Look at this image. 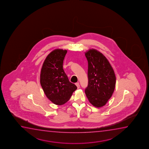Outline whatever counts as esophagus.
I'll return each mask as SVG.
<instances>
[{"label":"esophagus","mask_w":149,"mask_h":149,"mask_svg":"<svg viewBox=\"0 0 149 149\" xmlns=\"http://www.w3.org/2000/svg\"><path fill=\"white\" fill-rule=\"evenodd\" d=\"M76 86H77V87L78 88H80V85L79 84L78 82V83H76Z\"/></svg>","instance_id":"esophagus-1"}]
</instances>
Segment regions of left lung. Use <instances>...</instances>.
I'll use <instances>...</instances> for the list:
<instances>
[{
	"mask_svg": "<svg viewBox=\"0 0 149 149\" xmlns=\"http://www.w3.org/2000/svg\"><path fill=\"white\" fill-rule=\"evenodd\" d=\"M88 61V86L85 93L89 102L96 107L104 106L114 92L116 77L109 62L96 49L85 53Z\"/></svg>",
	"mask_w": 149,
	"mask_h": 149,
	"instance_id": "obj_1",
	"label": "left lung"
}]
</instances>
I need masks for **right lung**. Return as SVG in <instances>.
I'll return each mask as SVG.
<instances>
[{"instance_id":"add662e5","label":"right lung","mask_w":149,"mask_h":149,"mask_svg":"<svg viewBox=\"0 0 149 149\" xmlns=\"http://www.w3.org/2000/svg\"><path fill=\"white\" fill-rule=\"evenodd\" d=\"M67 50L56 49L48 55L43 63L40 84L46 96L54 104H64L69 100L77 86L70 82L63 69Z\"/></svg>"}]
</instances>
